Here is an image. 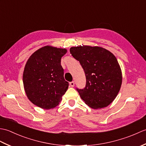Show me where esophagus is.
<instances>
[{
	"label": "esophagus",
	"mask_w": 146,
	"mask_h": 146,
	"mask_svg": "<svg viewBox=\"0 0 146 146\" xmlns=\"http://www.w3.org/2000/svg\"><path fill=\"white\" fill-rule=\"evenodd\" d=\"M70 86H71V87H73V86H75V82H74V81L71 82L70 83Z\"/></svg>",
	"instance_id": "esophagus-1"
}]
</instances>
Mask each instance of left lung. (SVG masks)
Segmentation results:
<instances>
[{"label": "left lung", "mask_w": 146, "mask_h": 146, "mask_svg": "<svg viewBox=\"0 0 146 146\" xmlns=\"http://www.w3.org/2000/svg\"><path fill=\"white\" fill-rule=\"evenodd\" d=\"M73 57L80 62L86 76V85L76 88L80 97L89 107L102 108L110 104L122 85V72L115 56L100 47H72Z\"/></svg>", "instance_id": "1"}]
</instances>
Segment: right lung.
<instances>
[{
	"mask_svg": "<svg viewBox=\"0 0 146 146\" xmlns=\"http://www.w3.org/2000/svg\"><path fill=\"white\" fill-rule=\"evenodd\" d=\"M66 49L44 46L27 60L23 84L29 100L36 106L50 109L60 102L69 86L64 78L61 59Z\"/></svg>",
	"mask_w": 146,
	"mask_h": 146,
	"instance_id": "1",
	"label": "right lung"
}]
</instances>
